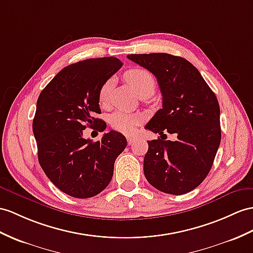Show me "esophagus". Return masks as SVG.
I'll return each instance as SVG.
<instances>
[{
	"label": "esophagus",
	"instance_id": "esophagus-1",
	"mask_svg": "<svg viewBox=\"0 0 253 253\" xmlns=\"http://www.w3.org/2000/svg\"><path fill=\"white\" fill-rule=\"evenodd\" d=\"M126 139H127V144H128V145H133V144L135 143V138H134V137L127 136V137H126Z\"/></svg>",
	"mask_w": 253,
	"mask_h": 253
}]
</instances>
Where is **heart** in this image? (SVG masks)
Here are the masks:
<instances>
[{"label": "heart", "mask_w": 253, "mask_h": 253, "mask_svg": "<svg viewBox=\"0 0 253 253\" xmlns=\"http://www.w3.org/2000/svg\"><path fill=\"white\" fill-rule=\"evenodd\" d=\"M123 77L139 96H149L156 90L157 83L155 77L152 76L150 72L141 69V67H134V69L127 70L123 74ZM110 89H112V80H106L98 90V102L102 105L107 103ZM140 121L141 118L138 115L128 114L126 112H117L110 116L109 125L116 131L128 134L135 130V127L139 125Z\"/></svg>", "instance_id": "obj_1"}]
</instances>
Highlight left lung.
I'll return each mask as SVG.
<instances>
[{
	"label": "left lung",
	"instance_id": "8db88e82",
	"mask_svg": "<svg viewBox=\"0 0 253 253\" xmlns=\"http://www.w3.org/2000/svg\"><path fill=\"white\" fill-rule=\"evenodd\" d=\"M127 59L157 77L163 96L162 108L145 128L161 138L164 132L177 137L175 142L148 140L146 179L164 193H188L205 179L217 155L221 141L217 96L199 70L181 57L145 53L127 54Z\"/></svg>",
	"mask_w": 253,
	"mask_h": 253
}]
</instances>
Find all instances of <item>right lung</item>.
<instances>
[{
    "label": "right lung",
    "instance_id": "obj_1",
    "mask_svg": "<svg viewBox=\"0 0 253 253\" xmlns=\"http://www.w3.org/2000/svg\"><path fill=\"white\" fill-rule=\"evenodd\" d=\"M115 57L79 61L61 70L41 92L33 119L39 162L55 187L73 198H92L105 189L126 139L117 131L84 139L87 126L103 132L98 90L120 70Z\"/></svg>",
    "mask_w": 253,
    "mask_h": 253
}]
</instances>
